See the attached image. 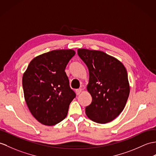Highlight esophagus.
I'll return each instance as SVG.
<instances>
[{
	"mask_svg": "<svg viewBox=\"0 0 156 156\" xmlns=\"http://www.w3.org/2000/svg\"><path fill=\"white\" fill-rule=\"evenodd\" d=\"M76 92L77 95L80 94L81 92H82V88H79V89H77L76 90Z\"/></svg>",
	"mask_w": 156,
	"mask_h": 156,
	"instance_id": "esophagus-1",
	"label": "esophagus"
}]
</instances>
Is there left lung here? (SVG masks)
I'll list each match as a JSON object with an SVG mask.
<instances>
[{"label": "left lung", "instance_id": "8db88e82", "mask_svg": "<svg viewBox=\"0 0 156 156\" xmlns=\"http://www.w3.org/2000/svg\"><path fill=\"white\" fill-rule=\"evenodd\" d=\"M89 70L87 90L92 102L86 114L98 124H106L124 110L129 94L127 70L120 61L100 50L78 49Z\"/></svg>", "mask_w": 156, "mask_h": 156}]
</instances>
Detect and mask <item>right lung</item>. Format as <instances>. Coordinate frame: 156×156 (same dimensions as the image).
<instances>
[{"label":"right lung","instance_id":"add662e5","mask_svg":"<svg viewBox=\"0 0 156 156\" xmlns=\"http://www.w3.org/2000/svg\"><path fill=\"white\" fill-rule=\"evenodd\" d=\"M76 52L54 50L32 59L23 76L24 99L30 113L40 123L51 126L66 117L76 94L65 72Z\"/></svg>","mask_w":156,"mask_h":156}]
</instances>
